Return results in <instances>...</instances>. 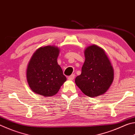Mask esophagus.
<instances>
[{
    "instance_id": "34e87169",
    "label": "esophagus",
    "mask_w": 135,
    "mask_h": 135,
    "mask_svg": "<svg viewBox=\"0 0 135 135\" xmlns=\"http://www.w3.org/2000/svg\"><path fill=\"white\" fill-rule=\"evenodd\" d=\"M74 77H75V75L74 74H71V76H70L69 77H68V79L69 80H73L74 79Z\"/></svg>"
}]
</instances>
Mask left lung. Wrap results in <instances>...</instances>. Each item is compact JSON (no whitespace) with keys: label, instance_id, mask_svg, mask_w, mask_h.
I'll return each mask as SVG.
<instances>
[{"label":"left lung","instance_id":"8db88e82","mask_svg":"<svg viewBox=\"0 0 135 135\" xmlns=\"http://www.w3.org/2000/svg\"><path fill=\"white\" fill-rule=\"evenodd\" d=\"M85 61L75 82L84 94L93 98L108 89L114 79L113 68L103 49L92 45L84 51Z\"/></svg>","mask_w":135,"mask_h":135}]
</instances>
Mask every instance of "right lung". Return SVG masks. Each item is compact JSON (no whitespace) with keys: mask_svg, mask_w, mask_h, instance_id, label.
Masks as SVG:
<instances>
[{"mask_svg":"<svg viewBox=\"0 0 135 135\" xmlns=\"http://www.w3.org/2000/svg\"><path fill=\"white\" fill-rule=\"evenodd\" d=\"M59 50L54 46L41 47L35 52L27 70V81L31 90L45 97L54 96L66 81L57 62Z\"/></svg>","mask_w":135,"mask_h":135,"instance_id":"add662e5","label":"right lung"}]
</instances>
